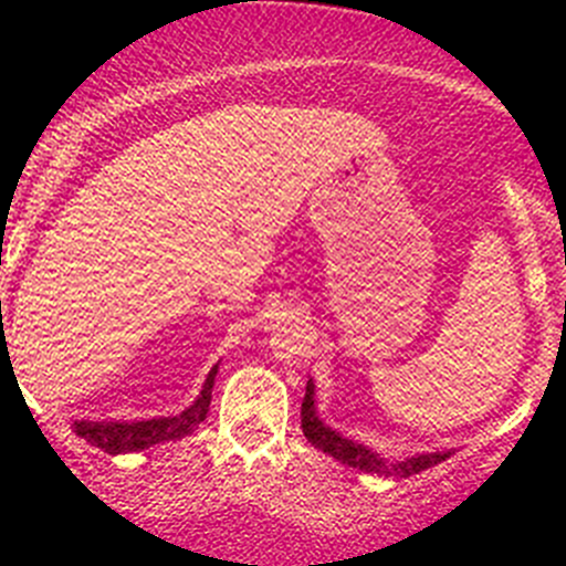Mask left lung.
Instances as JSON below:
<instances>
[{"mask_svg":"<svg viewBox=\"0 0 566 566\" xmlns=\"http://www.w3.org/2000/svg\"><path fill=\"white\" fill-rule=\"evenodd\" d=\"M300 422H303V433H306L308 442L314 448H319L323 453L334 457L337 462L348 464V468L365 470V473H382V476H413V473H422V470L433 468V464L444 462L451 457V451L442 453H417V457L405 459V462H385L379 453H374L371 448L365 444L352 442V439L339 437L337 431H332L328 424L319 422L317 408H314V382L308 379L306 397H303V411H300Z\"/></svg>","mask_w":566,"mask_h":566,"instance_id":"obj_1","label":"left lung"}]
</instances>
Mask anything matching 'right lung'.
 Masks as SVG:
<instances>
[{"instance_id":"1","label":"right lung","mask_w":566,"mask_h":566,"mask_svg":"<svg viewBox=\"0 0 566 566\" xmlns=\"http://www.w3.org/2000/svg\"><path fill=\"white\" fill-rule=\"evenodd\" d=\"M214 374H218V365L209 371L201 397L195 399L187 411H181L178 417L144 419V422H87V419H82V422L73 424V431L84 442L96 444V448H102L107 453L144 451V448H153V444L187 437V433H192L207 419L209 402H212Z\"/></svg>"}]
</instances>
